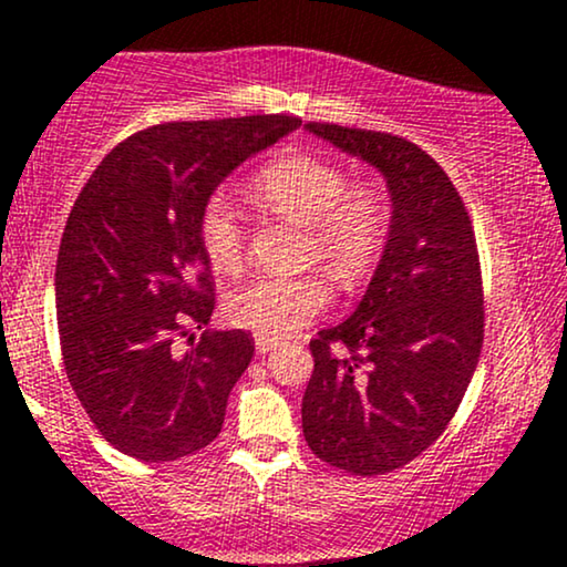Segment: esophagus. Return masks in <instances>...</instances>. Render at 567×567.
Instances as JSON below:
<instances>
[{"instance_id":"1","label":"esophagus","mask_w":567,"mask_h":567,"mask_svg":"<svg viewBox=\"0 0 567 567\" xmlns=\"http://www.w3.org/2000/svg\"><path fill=\"white\" fill-rule=\"evenodd\" d=\"M277 347H279L277 338H269V336H256V349L261 351V354H266V351H271V349H277Z\"/></svg>"}]
</instances>
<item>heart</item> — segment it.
Segmentation results:
<instances>
[{"label": "heart", "mask_w": 567, "mask_h": 567, "mask_svg": "<svg viewBox=\"0 0 567 567\" xmlns=\"http://www.w3.org/2000/svg\"><path fill=\"white\" fill-rule=\"evenodd\" d=\"M252 194L269 213L306 226L303 261H322L341 282L365 277L379 258L392 226V202L375 181H351L349 171L320 154H288L266 165L252 181ZM199 245L224 275L243 269L247 226L224 192L202 202ZM330 301L322 271L261 275L237 288L226 301L229 320L258 336L288 338L315 320Z\"/></svg>", "instance_id": "heart-1"}]
</instances>
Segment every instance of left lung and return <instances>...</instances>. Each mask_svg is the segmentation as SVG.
<instances>
[{
	"mask_svg": "<svg viewBox=\"0 0 567 567\" xmlns=\"http://www.w3.org/2000/svg\"><path fill=\"white\" fill-rule=\"evenodd\" d=\"M306 130L379 167L392 231L354 315L311 338L303 437L336 470L375 477L434 445L464 400L485 336L483 271L464 199L424 148L392 133Z\"/></svg>",
	"mask_w": 567,
	"mask_h": 567,
	"instance_id": "left-lung-1",
	"label": "left lung"
}]
</instances>
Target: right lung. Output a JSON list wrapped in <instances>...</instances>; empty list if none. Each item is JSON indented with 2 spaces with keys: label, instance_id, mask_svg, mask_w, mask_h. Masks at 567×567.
Returning a JSON list of instances; mask_svg holds the SVG:
<instances>
[{
  "label": "right lung",
  "instance_id": "obj_1",
  "mask_svg": "<svg viewBox=\"0 0 567 567\" xmlns=\"http://www.w3.org/2000/svg\"><path fill=\"white\" fill-rule=\"evenodd\" d=\"M298 125L256 114L146 127L103 157L71 207L55 264L63 368L120 453L159 464L218 437L256 341L245 330L194 341L216 309L197 218L239 162Z\"/></svg>",
  "mask_w": 567,
  "mask_h": 567
}]
</instances>
